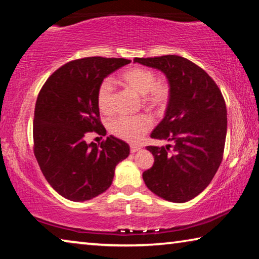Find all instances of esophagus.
<instances>
[{
    "mask_svg": "<svg viewBox=\"0 0 259 259\" xmlns=\"http://www.w3.org/2000/svg\"><path fill=\"white\" fill-rule=\"evenodd\" d=\"M138 150H141V146H138V145H131L130 146L131 153H135V152H137Z\"/></svg>",
    "mask_w": 259,
    "mask_h": 259,
    "instance_id": "34e87169",
    "label": "esophagus"
}]
</instances>
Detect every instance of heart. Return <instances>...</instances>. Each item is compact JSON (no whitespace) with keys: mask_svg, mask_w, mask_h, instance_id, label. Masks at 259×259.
Returning a JSON list of instances; mask_svg holds the SVG:
<instances>
[{"mask_svg":"<svg viewBox=\"0 0 259 259\" xmlns=\"http://www.w3.org/2000/svg\"><path fill=\"white\" fill-rule=\"evenodd\" d=\"M157 73L146 68L134 67L121 75V81L129 89L142 96L143 105L150 110H162L170 97V89L166 81L158 80ZM115 89L110 79H105L98 88L97 101L101 112L109 113L113 109ZM152 121L146 115L117 116L109 122L110 133L126 142L136 143L151 129Z\"/></svg>","mask_w":259,"mask_h":259,"instance_id":"obj_1","label":"heart"}]
</instances>
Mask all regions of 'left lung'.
<instances>
[{
  "instance_id": "8db88e82",
  "label": "left lung",
  "mask_w": 259,
  "mask_h": 259,
  "mask_svg": "<svg viewBox=\"0 0 259 259\" xmlns=\"http://www.w3.org/2000/svg\"><path fill=\"white\" fill-rule=\"evenodd\" d=\"M135 63L158 69L170 89L162 121L151 138L173 142L147 146L154 163L143 173L150 190L173 203H186L208 184L223 160L227 109L214 80L202 68L178 55L134 59Z\"/></svg>"
}]
</instances>
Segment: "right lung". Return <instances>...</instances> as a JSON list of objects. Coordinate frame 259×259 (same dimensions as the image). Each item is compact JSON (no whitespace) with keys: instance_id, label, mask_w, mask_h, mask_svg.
Wrapping results in <instances>:
<instances>
[{"instance_id":"right-lung-1","label":"right lung","mask_w":259,"mask_h":259,"mask_svg":"<svg viewBox=\"0 0 259 259\" xmlns=\"http://www.w3.org/2000/svg\"><path fill=\"white\" fill-rule=\"evenodd\" d=\"M126 59L94 56L57 69L40 90L33 120L34 155L45 179L64 198L84 202L112 186L115 167L130 147L114 136L97 145L90 133L106 136L97 101L98 88Z\"/></svg>"}]
</instances>
